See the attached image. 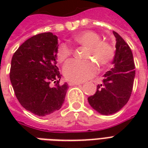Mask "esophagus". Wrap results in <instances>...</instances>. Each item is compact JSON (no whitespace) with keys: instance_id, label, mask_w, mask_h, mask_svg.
<instances>
[{"instance_id":"obj_1","label":"esophagus","mask_w":148,"mask_h":148,"mask_svg":"<svg viewBox=\"0 0 148 148\" xmlns=\"http://www.w3.org/2000/svg\"><path fill=\"white\" fill-rule=\"evenodd\" d=\"M68 85L70 86H79L80 83H78V82H68Z\"/></svg>"}]
</instances>
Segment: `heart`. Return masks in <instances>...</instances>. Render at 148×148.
Returning <instances> with one entry per match:
<instances>
[{
    "label": "heart",
    "mask_w": 148,
    "mask_h": 148,
    "mask_svg": "<svg viewBox=\"0 0 148 148\" xmlns=\"http://www.w3.org/2000/svg\"><path fill=\"white\" fill-rule=\"evenodd\" d=\"M74 41L86 48L84 58L88 60H71L66 63L63 67V74L67 80L76 82L88 80L96 74L97 67L95 62L101 67H105L112 60L114 55L112 47L107 42L101 41L100 36L95 32H82L74 37ZM72 55V47L62 43L58 47L56 55L58 61L62 62L66 61Z\"/></svg>",
    "instance_id": "1"
}]
</instances>
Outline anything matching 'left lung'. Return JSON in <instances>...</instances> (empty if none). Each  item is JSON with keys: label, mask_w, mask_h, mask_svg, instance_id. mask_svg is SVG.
Wrapping results in <instances>:
<instances>
[{"label": "left lung", "mask_w": 148, "mask_h": 148, "mask_svg": "<svg viewBox=\"0 0 148 148\" xmlns=\"http://www.w3.org/2000/svg\"><path fill=\"white\" fill-rule=\"evenodd\" d=\"M113 35L116 40L113 67L104 75L103 83L97 86L96 93L88 97L90 106L102 115L116 113L127 104L136 74L130 47L114 31Z\"/></svg>", "instance_id": "1"}]
</instances>
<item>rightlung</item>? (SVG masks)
Returning a JSON list of instances; mask_svg holds the SVG:
<instances>
[{"label": "right lung", "mask_w": 148, "mask_h": 148, "mask_svg": "<svg viewBox=\"0 0 148 148\" xmlns=\"http://www.w3.org/2000/svg\"><path fill=\"white\" fill-rule=\"evenodd\" d=\"M58 47L56 36L40 33L22 43L12 58L9 77L16 97L24 109L39 116L60 109L68 90L67 83L59 84Z\"/></svg>", "instance_id": "obj_1"}]
</instances>
